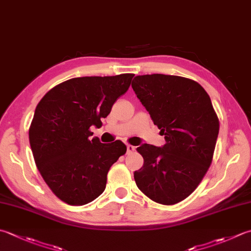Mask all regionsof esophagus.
Segmentation results:
<instances>
[{
	"instance_id": "34e87169",
	"label": "esophagus",
	"mask_w": 251,
	"mask_h": 251,
	"mask_svg": "<svg viewBox=\"0 0 251 251\" xmlns=\"http://www.w3.org/2000/svg\"><path fill=\"white\" fill-rule=\"evenodd\" d=\"M126 148H127V152H128V153H130V152H134L135 149H136L135 147L131 146V145H127Z\"/></svg>"
}]
</instances>
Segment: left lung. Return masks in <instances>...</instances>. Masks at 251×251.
<instances>
[{
	"label": "left lung",
	"instance_id": "left-lung-1",
	"mask_svg": "<svg viewBox=\"0 0 251 251\" xmlns=\"http://www.w3.org/2000/svg\"><path fill=\"white\" fill-rule=\"evenodd\" d=\"M131 87L166 141L137 148L144 165L135 171L136 185L155 202L175 204L198 187L210 168L220 128L217 113L208 93L188 78L136 76Z\"/></svg>",
	"mask_w": 251,
	"mask_h": 251
}]
</instances>
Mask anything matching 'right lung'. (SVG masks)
Wrapping results in <instances>:
<instances>
[{"mask_svg": "<svg viewBox=\"0 0 251 251\" xmlns=\"http://www.w3.org/2000/svg\"><path fill=\"white\" fill-rule=\"evenodd\" d=\"M134 74L72 78L55 86L38 103L29 128L33 159L58 199L71 205L91 202L104 191L111 166L126 153L116 140L90 138L114 102L128 90Z\"/></svg>", "mask_w": 251, "mask_h": 251, "instance_id": "right-lung-1", "label": "right lung"}]
</instances>
